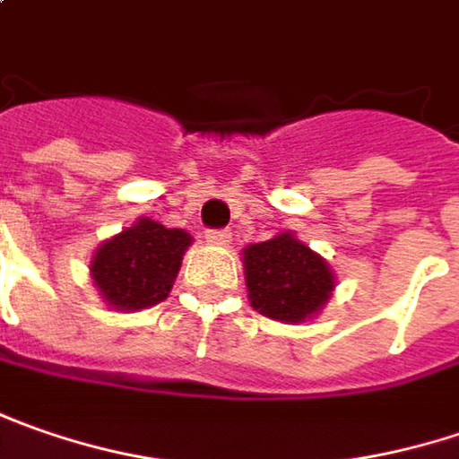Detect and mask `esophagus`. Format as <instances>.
<instances>
[{
  "label": "esophagus",
  "mask_w": 459,
  "mask_h": 459,
  "mask_svg": "<svg viewBox=\"0 0 459 459\" xmlns=\"http://www.w3.org/2000/svg\"><path fill=\"white\" fill-rule=\"evenodd\" d=\"M205 238H208L210 244H218V247H223V244H229L230 241V230L210 229V230H205Z\"/></svg>",
  "instance_id": "obj_1"
}]
</instances>
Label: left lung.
<instances>
[{"mask_svg": "<svg viewBox=\"0 0 459 459\" xmlns=\"http://www.w3.org/2000/svg\"><path fill=\"white\" fill-rule=\"evenodd\" d=\"M244 274L251 308L282 324L313 318L326 306L333 290L329 262L290 230L247 247Z\"/></svg>", "mask_w": 459, "mask_h": 459, "instance_id": "8db88e82", "label": "left lung"}]
</instances>
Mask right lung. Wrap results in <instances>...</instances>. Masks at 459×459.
<instances>
[{"label": "right lung", "instance_id": "obj_1", "mask_svg": "<svg viewBox=\"0 0 459 459\" xmlns=\"http://www.w3.org/2000/svg\"><path fill=\"white\" fill-rule=\"evenodd\" d=\"M192 236L138 218L130 229L100 244L91 256V280L110 308L141 310L167 300Z\"/></svg>", "mask_w": 459, "mask_h": 459}]
</instances>
